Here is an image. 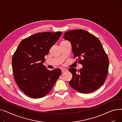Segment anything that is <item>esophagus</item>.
<instances>
[{"label":"esophagus","instance_id":"34e87169","mask_svg":"<svg viewBox=\"0 0 122 122\" xmlns=\"http://www.w3.org/2000/svg\"><path fill=\"white\" fill-rule=\"evenodd\" d=\"M67 71V70L66 69V68H63V69H61V71H62V73H63V72H66Z\"/></svg>","mask_w":122,"mask_h":122}]
</instances>
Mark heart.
<instances>
[{
    "instance_id": "heart-1",
    "label": "heart",
    "mask_w": 122,
    "mask_h": 122,
    "mask_svg": "<svg viewBox=\"0 0 122 122\" xmlns=\"http://www.w3.org/2000/svg\"><path fill=\"white\" fill-rule=\"evenodd\" d=\"M64 41H62V42H64Z\"/></svg>"
}]
</instances>
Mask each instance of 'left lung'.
<instances>
[{
	"label": "left lung",
	"instance_id": "8db88e82",
	"mask_svg": "<svg viewBox=\"0 0 122 122\" xmlns=\"http://www.w3.org/2000/svg\"><path fill=\"white\" fill-rule=\"evenodd\" d=\"M63 38L72 46L74 58L83 67L77 70L70 68L72 78L69 84L81 93H90L104 84L108 71L109 59L101 41L95 36L83 30L64 33Z\"/></svg>",
	"mask_w": 122,
	"mask_h": 122
}]
</instances>
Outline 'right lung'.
<instances>
[{
  "instance_id": "1",
  "label": "right lung",
  "mask_w": 122,
  "mask_h": 122,
  "mask_svg": "<svg viewBox=\"0 0 122 122\" xmlns=\"http://www.w3.org/2000/svg\"><path fill=\"white\" fill-rule=\"evenodd\" d=\"M62 32L35 33L21 41L12 59L14 79L19 88L32 98L44 97L52 90L61 71H51L43 64L45 56L58 40Z\"/></svg>"
}]
</instances>
